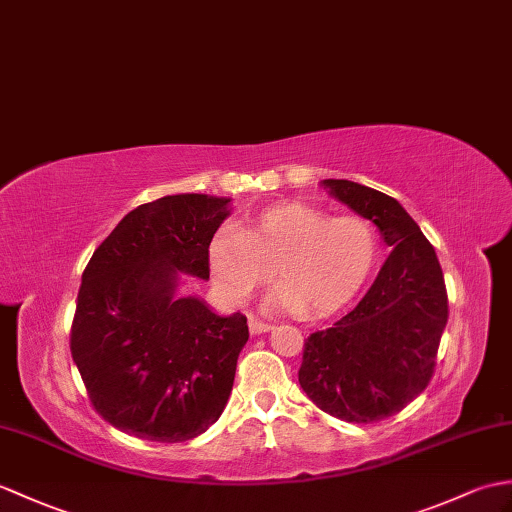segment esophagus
<instances>
[{"instance_id": "esophagus-1", "label": "esophagus", "mask_w": 512, "mask_h": 512, "mask_svg": "<svg viewBox=\"0 0 512 512\" xmlns=\"http://www.w3.org/2000/svg\"><path fill=\"white\" fill-rule=\"evenodd\" d=\"M248 329H251L253 336H257V334H266V331L272 329V325L264 323V320L259 318H248Z\"/></svg>"}]
</instances>
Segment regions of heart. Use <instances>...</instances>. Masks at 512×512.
Wrapping results in <instances>:
<instances>
[{"label":"heart","instance_id":"heart-1","mask_svg":"<svg viewBox=\"0 0 512 512\" xmlns=\"http://www.w3.org/2000/svg\"><path fill=\"white\" fill-rule=\"evenodd\" d=\"M379 257L377 231L358 216L331 218L310 205L261 211L240 231L222 229L209 244L213 281L242 303L275 275L268 305L310 318L347 305L371 279Z\"/></svg>","mask_w":512,"mask_h":512}]
</instances>
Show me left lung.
<instances>
[{"instance_id":"1","label":"left lung","mask_w":512,"mask_h":512,"mask_svg":"<svg viewBox=\"0 0 512 512\" xmlns=\"http://www.w3.org/2000/svg\"><path fill=\"white\" fill-rule=\"evenodd\" d=\"M320 187L371 220L392 251L364 299L305 340L299 384L331 417L375 423L430 384L447 325L443 270L399 200L344 178H325Z\"/></svg>"}]
</instances>
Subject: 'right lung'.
I'll return each instance as SVG.
<instances>
[{
    "label": "right lung",
    "instance_id": "right-lung-1",
    "mask_svg": "<svg viewBox=\"0 0 512 512\" xmlns=\"http://www.w3.org/2000/svg\"><path fill=\"white\" fill-rule=\"evenodd\" d=\"M231 198L172 194L120 220L82 272L71 358L93 408L144 441L183 443L220 419L248 340L246 316L181 296L209 279V244Z\"/></svg>",
    "mask_w": 512,
    "mask_h": 512
}]
</instances>
